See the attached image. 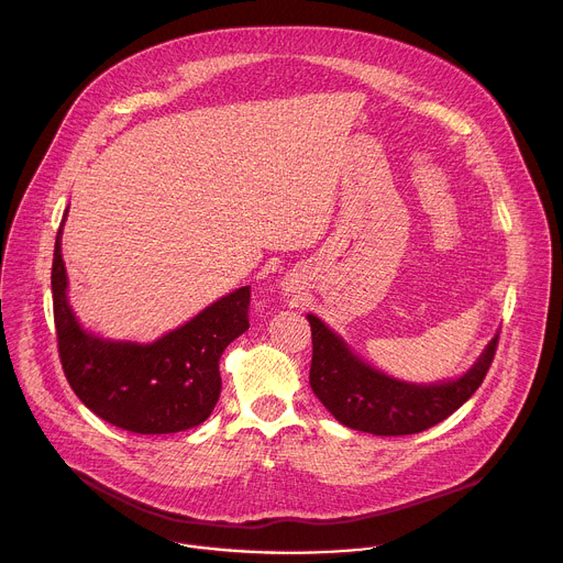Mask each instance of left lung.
Returning a JSON list of instances; mask_svg holds the SVG:
<instances>
[{
	"label": "left lung",
	"mask_w": 563,
	"mask_h": 563,
	"mask_svg": "<svg viewBox=\"0 0 563 563\" xmlns=\"http://www.w3.org/2000/svg\"><path fill=\"white\" fill-rule=\"evenodd\" d=\"M307 320L313 347L309 367L313 394L336 421L376 437L417 434L448 419L484 383L499 345L497 334L478 361L456 380L415 385L389 378L363 363L313 313Z\"/></svg>",
	"instance_id": "1"
}]
</instances>
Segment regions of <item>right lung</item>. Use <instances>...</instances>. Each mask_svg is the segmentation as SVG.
I'll return each instance as SVG.
<instances>
[{
  "label": "right lung",
  "instance_id": "add662e5",
  "mask_svg": "<svg viewBox=\"0 0 563 563\" xmlns=\"http://www.w3.org/2000/svg\"><path fill=\"white\" fill-rule=\"evenodd\" d=\"M68 211V209H66ZM53 254V316L64 376L102 421L135 434H172L200 426L220 396L218 361L250 330L252 287H240L155 343L104 341L82 330L66 298L62 227Z\"/></svg>",
  "mask_w": 563,
  "mask_h": 563
}]
</instances>
